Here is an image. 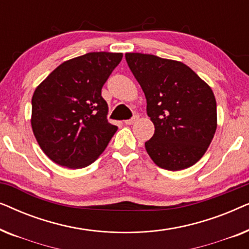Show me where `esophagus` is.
Here are the masks:
<instances>
[{
  "label": "esophagus",
  "mask_w": 249,
  "mask_h": 249,
  "mask_svg": "<svg viewBox=\"0 0 249 249\" xmlns=\"http://www.w3.org/2000/svg\"><path fill=\"white\" fill-rule=\"evenodd\" d=\"M138 119H139V117H138V115H135V117H134V118L129 119V120H125V121H124V124H135V122L138 120Z\"/></svg>",
  "instance_id": "esophagus-1"
}]
</instances>
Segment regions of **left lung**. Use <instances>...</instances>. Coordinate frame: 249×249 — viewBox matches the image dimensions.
Here are the masks:
<instances>
[{"label": "left lung", "instance_id": "8db88e82", "mask_svg": "<svg viewBox=\"0 0 249 249\" xmlns=\"http://www.w3.org/2000/svg\"><path fill=\"white\" fill-rule=\"evenodd\" d=\"M147 101L154 124L145 148L160 168L179 171L198 162L216 130V101L211 87L182 62L152 54L125 53Z\"/></svg>", "mask_w": 249, "mask_h": 249}]
</instances>
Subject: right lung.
<instances>
[{
  "label": "right lung",
  "instance_id": "1",
  "mask_svg": "<svg viewBox=\"0 0 249 249\" xmlns=\"http://www.w3.org/2000/svg\"><path fill=\"white\" fill-rule=\"evenodd\" d=\"M122 53L90 52L64 61L43 80L32 98V128L54 163L81 169L97 160L118 130L107 121L102 87Z\"/></svg>",
  "mask_w": 249,
  "mask_h": 249
}]
</instances>
